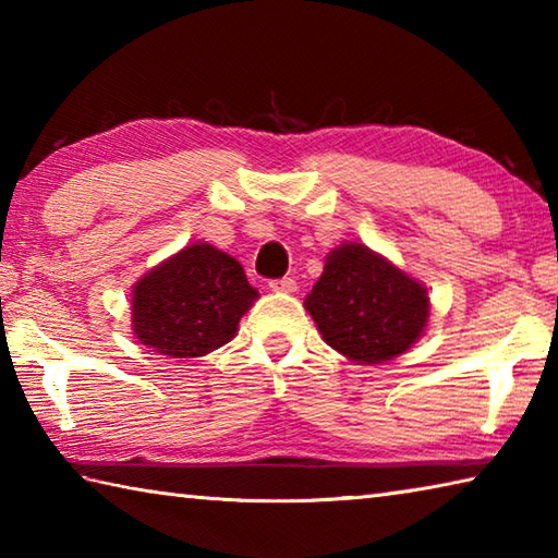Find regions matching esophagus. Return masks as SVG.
Masks as SVG:
<instances>
[{
	"label": "esophagus",
	"mask_w": 558,
	"mask_h": 558,
	"mask_svg": "<svg viewBox=\"0 0 558 558\" xmlns=\"http://www.w3.org/2000/svg\"><path fill=\"white\" fill-rule=\"evenodd\" d=\"M270 290L272 292H295L298 282L292 278H278V280H270Z\"/></svg>",
	"instance_id": "obj_1"
}]
</instances>
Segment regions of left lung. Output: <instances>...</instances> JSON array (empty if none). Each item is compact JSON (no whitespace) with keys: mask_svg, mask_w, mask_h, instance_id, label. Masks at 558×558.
Returning <instances> with one entry per match:
<instances>
[{"mask_svg":"<svg viewBox=\"0 0 558 558\" xmlns=\"http://www.w3.org/2000/svg\"><path fill=\"white\" fill-rule=\"evenodd\" d=\"M305 307L324 341L359 363L408 351L429 319L427 288L363 244H341L324 263Z\"/></svg>","mask_w":558,"mask_h":558,"instance_id":"left-lung-1","label":"left lung"}]
</instances>
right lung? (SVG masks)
<instances>
[{
  "mask_svg": "<svg viewBox=\"0 0 558 558\" xmlns=\"http://www.w3.org/2000/svg\"><path fill=\"white\" fill-rule=\"evenodd\" d=\"M131 295V327L144 347L197 359L236 337L258 290L236 258L199 241L146 272Z\"/></svg>",
  "mask_w": 558,
  "mask_h": 558,
  "instance_id": "add662e5",
  "label": "right lung"
}]
</instances>
